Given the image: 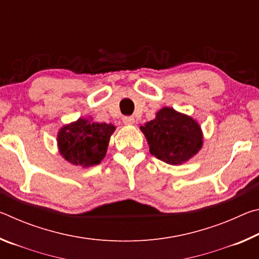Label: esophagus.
I'll use <instances>...</instances> for the list:
<instances>
[{
	"instance_id": "34e87169",
	"label": "esophagus",
	"mask_w": 259,
	"mask_h": 259,
	"mask_svg": "<svg viewBox=\"0 0 259 259\" xmlns=\"http://www.w3.org/2000/svg\"><path fill=\"white\" fill-rule=\"evenodd\" d=\"M122 121H123V123L125 124H133L135 122V119L133 116H123L122 117Z\"/></svg>"
}]
</instances>
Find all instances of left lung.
<instances>
[{
    "mask_svg": "<svg viewBox=\"0 0 259 259\" xmlns=\"http://www.w3.org/2000/svg\"><path fill=\"white\" fill-rule=\"evenodd\" d=\"M140 129L150 145L151 154L169 164H181L202 146V133L192 117L164 107Z\"/></svg>",
    "mask_w": 259,
    "mask_h": 259,
    "instance_id": "left-lung-1",
    "label": "left lung"
}]
</instances>
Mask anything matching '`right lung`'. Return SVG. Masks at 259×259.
<instances>
[{
  "label": "right lung",
  "mask_w": 259,
  "mask_h": 259,
  "mask_svg": "<svg viewBox=\"0 0 259 259\" xmlns=\"http://www.w3.org/2000/svg\"><path fill=\"white\" fill-rule=\"evenodd\" d=\"M115 130L111 123H97L78 119L61 128L58 134L60 154L73 164H98L106 154L109 137Z\"/></svg>",
  "instance_id": "right-lung-1"
}]
</instances>
